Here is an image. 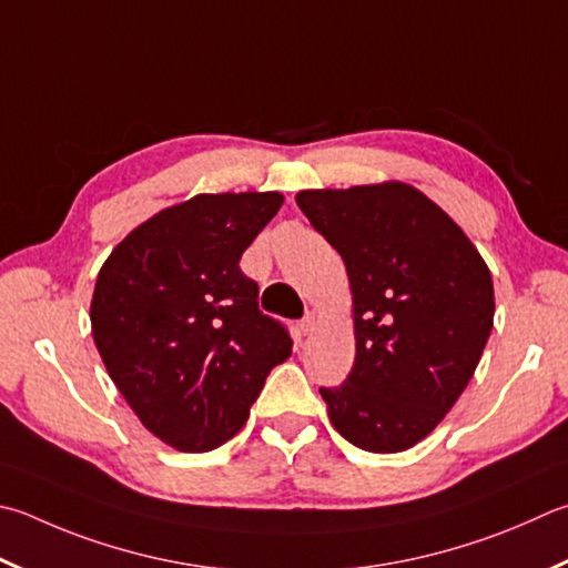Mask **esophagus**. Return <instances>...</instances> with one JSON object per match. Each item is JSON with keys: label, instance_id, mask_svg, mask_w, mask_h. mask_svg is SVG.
<instances>
[{"label": "esophagus", "instance_id": "obj_1", "mask_svg": "<svg viewBox=\"0 0 568 568\" xmlns=\"http://www.w3.org/2000/svg\"><path fill=\"white\" fill-rule=\"evenodd\" d=\"M315 325H317V315H315V313H305V317L301 320V329H303V333H305V335L313 333Z\"/></svg>", "mask_w": 568, "mask_h": 568}]
</instances>
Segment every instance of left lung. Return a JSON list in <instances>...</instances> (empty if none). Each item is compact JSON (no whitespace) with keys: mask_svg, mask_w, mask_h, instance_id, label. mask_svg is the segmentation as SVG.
Masks as SVG:
<instances>
[{"mask_svg":"<svg viewBox=\"0 0 568 568\" xmlns=\"http://www.w3.org/2000/svg\"><path fill=\"white\" fill-rule=\"evenodd\" d=\"M295 203L343 257L353 287L355 365L339 387H320L329 422L359 449H409L479 365L494 320L489 267L407 183L301 191Z\"/></svg>","mask_w":568,"mask_h":568,"instance_id":"obj_1","label":"left lung"}]
</instances>
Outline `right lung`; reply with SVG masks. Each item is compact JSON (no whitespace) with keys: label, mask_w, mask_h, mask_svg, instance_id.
<instances>
[{"label":"right lung","mask_w":568,"mask_h":568,"mask_svg":"<svg viewBox=\"0 0 568 568\" xmlns=\"http://www.w3.org/2000/svg\"><path fill=\"white\" fill-rule=\"evenodd\" d=\"M281 205L275 191L195 195L131 231L97 277L91 333L113 385L181 452L231 439L291 357V333L239 265Z\"/></svg>","instance_id":"add662e5"}]
</instances>
